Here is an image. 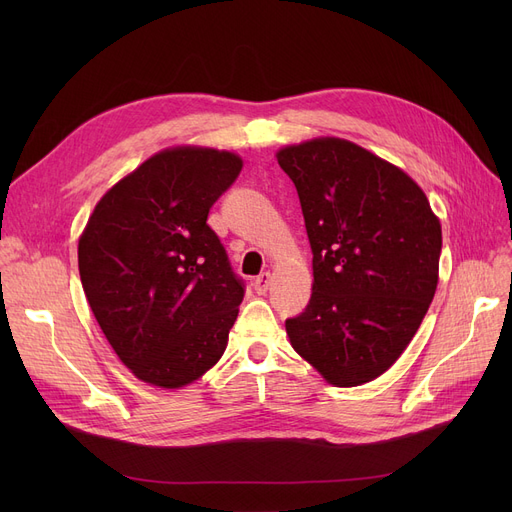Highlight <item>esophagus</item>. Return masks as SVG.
Here are the masks:
<instances>
[{
    "mask_svg": "<svg viewBox=\"0 0 512 512\" xmlns=\"http://www.w3.org/2000/svg\"><path fill=\"white\" fill-rule=\"evenodd\" d=\"M270 284H272V274H270V272H263L261 276L255 278L253 288H255L257 294H265L267 290H270Z\"/></svg>",
    "mask_w": 512,
    "mask_h": 512,
    "instance_id": "esophagus-1",
    "label": "esophagus"
}]
</instances>
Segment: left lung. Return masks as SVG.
I'll list each match as a JSON object with an SVG mask.
<instances>
[{"instance_id":"left-lung-1","label":"left lung","mask_w":512,"mask_h":512,"mask_svg":"<svg viewBox=\"0 0 512 512\" xmlns=\"http://www.w3.org/2000/svg\"><path fill=\"white\" fill-rule=\"evenodd\" d=\"M313 251L307 309L290 344L321 378L353 388L388 371L438 288L442 226L421 186L361 145L317 137L278 149Z\"/></svg>"}]
</instances>
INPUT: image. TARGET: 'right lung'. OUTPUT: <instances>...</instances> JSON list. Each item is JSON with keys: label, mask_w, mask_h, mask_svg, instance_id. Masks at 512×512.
I'll return each instance as SVG.
<instances>
[{"label": "right lung", "mask_w": 512, "mask_h": 512, "mask_svg": "<svg viewBox=\"0 0 512 512\" xmlns=\"http://www.w3.org/2000/svg\"><path fill=\"white\" fill-rule=\"evenodd\" d=\"M234 151L178 145L120 178L78 238V272L118 359L149 386L180 390L226 351L245 288L209 207L236 180Z\"/></svg>", "instance_id": "obj_1"}]
</instances>
